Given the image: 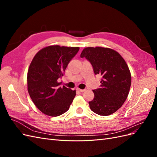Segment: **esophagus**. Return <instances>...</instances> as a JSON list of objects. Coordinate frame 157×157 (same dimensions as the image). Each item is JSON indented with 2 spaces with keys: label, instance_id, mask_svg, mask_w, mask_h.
<instances>
[{
  "label": "esophagus",
  "instance_id": "1",
  "mask_svg": "<svg viewBox=\"0 0 157 157\" xmlns=\"http://www.w3.org/2000/svg\"><path fill=\"white\" fill-rule=\"evenodd\" d=\"M77 90L78 92H83L85 91V90H86V89H80V88H77Z\"/></svg>",
  "mask_w": 157,
  "mask_h": 157
}]
</instances>
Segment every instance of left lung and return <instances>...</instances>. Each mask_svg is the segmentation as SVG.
Here are the masks:
<instances>
[{
  "mask_svg": "<svg viewBox=\"0 0 157 157\" xmlns=\"http://www.w3.org/2000/svg\"><path fill=\"white\" fill-rule=\"evenodd\" d=\"M92 64L95 75H101L100 88L93 90L90 109L99 115H112L126 101L131 86V74L125 60L115 50L103 47H87L81 54Z\"/></svg>",
  "mask_w": 157,
  "mask_h": 157,
  "instance_id": "left-lung-1",
  "label": "left lung"
}]
</instances>
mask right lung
<instances>
[{
  "label": "right lung",
  "mask_w": 157,
  "mask_h": 157,
  "mask_svg": "<svg viewBox=\"0 0 157 157\" xmlns=\"http://www.w3.org/2000/svg\"><path fill=\"white\" fill-rule=\"evenodd\" d=\"M79 47L52 45L37 52L27 72V90L36 107L46 115L58 117L69 109L76 90L59 87L58 78Z\"/></svg>",
  "instance_id": "right-lung-1"
}]
</instances>
